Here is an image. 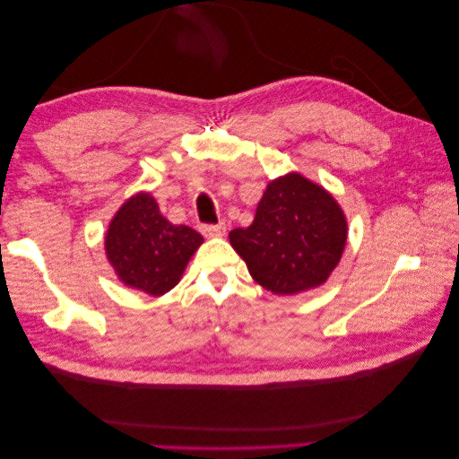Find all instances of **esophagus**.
<instances>
[{
    "mask_svg": "<svg viewBox=\"0 0 459 459\" xmlns=\"http://www.w3.org/2000/svg\"><path fill=\"white\" fill-rule=\"evenodd\" d=\"M201 233L204 238H224L226 235V221H220L216 226H203Z\"/></svg>",
    "mask_w": 459,
    "mask_h": 459,
    "instance_id": "obj_1",
    "label": "esophagus"
}]
</instances>
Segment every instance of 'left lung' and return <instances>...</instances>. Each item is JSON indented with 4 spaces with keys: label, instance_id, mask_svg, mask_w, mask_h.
Instances as JSON below:
<instances>
[{
    "label": "left lung",
    "instance_id": "8db88e82",
    "mask_svg": "<svg viewBox=\"0 0 459 459\" xmlns=\"http://www.w3.org/2000/svg\"><path fill=\"white\" fill-rule=\"evenodd\" d=\"M349 221L331 193L307 176L272 179L253 224L230 231V243L253 280L273 295L324 285L344 253Z\"/></svg>",
    "mask_w": 459,
    "mask_h": 459
}]
</instances>
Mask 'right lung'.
Here are the masks:
<instances>
[{
	"instance_id": "obj_1",
	"label": "right lung",
	"mask_w": 459,
	"mask_h": 459,
	"mask_svg": "<svg viewBox=\"0 0 459 459\" xmlns=\"http://www.w3.org/2000/svg\"><path fill=\"white\" fill-rule=\"evenodd\" d=\"M203 235L184 224H172L155 197L140 191L122 203L105 233V256L118 281L151 297L174 289Z\"/></svg>"
}]
</instances>
